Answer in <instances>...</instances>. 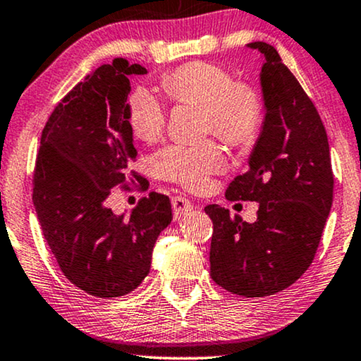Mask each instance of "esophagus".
Returning a JSON list of instances; mask_svg holds the SVG:
<instances>
[{
    "label": "esophagus",
    "mask_w": 361,
    "mask_h": 361,
    "mask_svg": "<svg viewBox=\"0 0 361 361\" xmlns=\"http://www.w3.org/2000/svg\"><path fill=\"white\" fill-rule=\"evenodd\" d=\"M172 210H174L176 219H182L192 210V202L182 195L172 197Z\"/></svg>",
    "instance_id": "1"
}]
</instances>
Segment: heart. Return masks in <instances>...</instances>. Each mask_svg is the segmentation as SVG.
Instances as JSON below:
<instances>
[{"mask_svg": "<svg viewBox=\"0 0 361 361\" xmlns=\"http://www.w3.org/2000/svg\"><path fill=\"white\" fill-rule=\"evenodd\" d=\"M171 102L205 108V130L230 145H246L258 135L263 123V98L253 85L236 82L226 68L209 62H189L161 78ZM128 121L141 141L154 142L166 128V108L146 87H135L128 97ZM162 179L187 189H200L210 176L225 169L224 152L214 142L199 146L174 145L152 159Z\"/></svg>", "mask_w": 361, "mask_h": 361, "instance_id": "obj_1", "label": "heart"}]
</instances>
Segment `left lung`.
I'll list each match as a JSON object with an SVG mask.
<instances>
[{"mask_svg":"<svg viewBox=\"0 0 361 361\" xmlns=\"http://www.w3.org/2000/svg\"><path fill=\"white\" fill-rule=\"evenodd\" d=\"M264 56L261 87L264 123L250 169L236 176L226 200L258 202L255 224L207 205L214 221L210 276L243 298H264L294 284L314 261L334 199L327 133L298 78L266 42H251Z\"/></svg>","mask_w":361,"mask_h":361,"instance_id":"left-lung-1","label":"left lung"}]
</instances>
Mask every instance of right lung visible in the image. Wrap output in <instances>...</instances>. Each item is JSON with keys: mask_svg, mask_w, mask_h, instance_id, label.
<instances>
[{"mask_svg": "<svg viewBox=\"0 0 361 361\" xmlns=\"http://www.w3.org/2000/svg\"><path fill=\"white\" fill-rule=\"evenodd\" d=\"M140 63L115 59L77 83L42 130L32 202L44 238L63 276L95 298H120L149 274L157 236L172 220L169 197L149 192L130 216L115 215L113 187L147 189L128 121L130 77ZM138 180L136 186L130 184Z\"/></svg>", "mask_w": 361, "mask_h": 361, "instance_id": "obj_1", "label": "right lung"}]
</instances>
